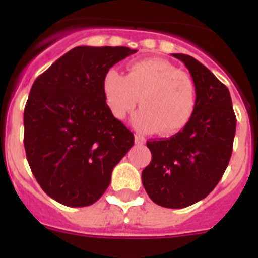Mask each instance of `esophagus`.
<instances>
[{
  "instance_id": "obj_1",
  "label": "esophagus",
  "mask_w": 258,
  "mask_h": 258,
  "mask_svg": "<svg viewBox=\"0 0 258 258\" xmlns=\"http://www.w3.org/2000/svg\"><path fill=\"white\" fill-rule=\"evenodd\" d=\"M134 141H136V145H145L146 143V139H145V137L143 136H139V134H136V136H134Z\"/></svg>"
}]
</instances>
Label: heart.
<instances>
[{
  "instance_id": "heart-1",
  "label": "heart",
  "mask_w": 258,
  "mask_h": 258,
  "mask_svg": "<svg viewBox=\"0 0 258 258\" xmlns=\"http://www.w3.org/2000/svg\"><path fill=\"white\" fill-rule=\"evenodd\" d=\"M102 88L107 107L119 120L131 113L139 101L143 107L133 116V125L146 133H179L190 121L197 103L192 77L160 57L133 61L127 65L126 77L108 69Z\"/></svg>"
}]
</instances>
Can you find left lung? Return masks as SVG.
<instances>
[{"label":"left lung","mask_w":258,"mask_h":258,"mask_svg":"<svg viewBox=\"0 0 258 258\" xmlns=\"http://www.w3.org/2000/svg\"><path fill=\"white\" fill-rule=\"evenodd\" d=\"M172 56L192 75L196 110L175 136L147 142L152 160L142 171V183L155 203L183 209L209 196L220 181L231 157L237 119L226 86L192 56Z\"/></svg>","instance_id":"left-lung-1"}]
</instances>
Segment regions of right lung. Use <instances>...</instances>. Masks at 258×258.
<instances>
[{
  "label": "right lung",
  "mask_w": 258,
  "mask_h": 258,
  "mask_svg": "<svg viewBox=\"0 0 258 258\" xmlns=\"http://www.w3.org/2000/svg\"><path fill=\"white\" fill-rule=\"evenodd\" d=\"M129 47L79 46L33 83L24 110V147L33 175L61 205L100 200L111 174L134 145L103 96L106 72L136 53Z\"/></svg>",
  "instance_id": "1"
}]
</instances>
